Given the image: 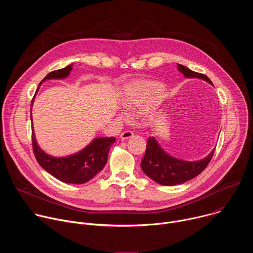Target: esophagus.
Wrapping results in <instances>:
<instances>
[{"mask_svg": "<svg viewBox=\"0 0 253 253\" xmlns=\"http://www.w3.org/2000/svg\"><path fill=\"white\" fill-rule=\"evenodd\" d=\"M133 135H134V134H133V132H132V131L127 130V131H124V132H122V133H121L120 138H121L122 140H126V139L131 138Z\"/></svg>", "mask_w": 253, "mask_h": 253, "instance_id": "obj_1", "label": "esophagus"}]
</instances>
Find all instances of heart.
<instances>
[{
    "instance_id": "1",
    "label": "heart",
    "mask_w": 253,
    "mask_h": 253,
    "mask_svg": "<svg viewBox=\"0 0 253 253\" xmlns=\"http://www.w3.org/2000/svg\"><path fill=\"white\" fill-rule=\"evenodd\" d=\"M162 90V85L155 81H132L122 87L120 102L128 109H137L154 102Z\"/></svg>"
}]
</instances>
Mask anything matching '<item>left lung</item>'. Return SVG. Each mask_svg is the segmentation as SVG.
Returning a JSON list of instances; mask_svg holds the SVG:
<instances>
[{
    "mask_svg": "<svg viewBox=\"0 0 253 253\" xmlns=\"http://www.w3.org/2000/svg\"><path fill=\"white\" fill-rule=\"evenodd\" d=\"M177 69L186 78H200L212 84L211 80L206 75L191 71L183 65L177 64ZM213 154L214 149L207 157L199 161L188 162L179 160L166 154L156 139L149 137L145 155L141 161V168L147 176L161 185L172 186L182 184L199 175L207 167Z\"/></svg>",
    "mask_w": 253,
    "mask_h": 253,
    "instance_id": "1",
    "label": "left lung"
}]
</instances>
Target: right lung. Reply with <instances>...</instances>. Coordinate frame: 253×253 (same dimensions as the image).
I'll return each mask as SVG.
<instances>
[{
  "label": "right lung",
  "mask_w": 253,
  "mask_h": 253,
  "mask_svg": "<svg viewBox=\"0 0 253 253\" xmlns=\"http://www.w3.org/2000/svg\"><path fill=\"white\" fill-rule=\"evenodd\" d=\"M72 65L73 64L63 69L50 72L42 82L48 79H62L67 77L72 70ZM41 83L39 84V87ZM33 102L34 98L32 99L31 106L33 105ZM115 141V137L96 138L85 149L81 150L77 154L68 157L55 158L42 151L36 142L35 135L32 130V145L36 159L47 172L65 183L83 184L91 180L104 168L107 162L108 152H109L111 145Z\"/></svg>",
  "instance_id": "1"
}]
</instances>
